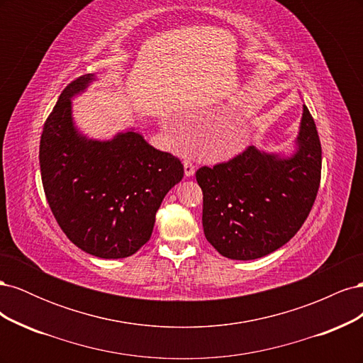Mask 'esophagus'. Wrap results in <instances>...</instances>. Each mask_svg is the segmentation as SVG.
<instances>
[{"mask_svg":"<svg viewBox=\"0 0 363 363\" xmlns=\"http://www.w3.org/2000/svg\"><path fill=\"white\" fill-rule=\"evenodd\" d=\"M195 174V164L191 160H184V175L186 177H192Z\"/></svg>","mask_w":363,"mask_h":363,"instance_id":"34e87169","label":"esophagus"}]
</instances>
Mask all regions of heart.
Wrapping results in <instances>:
<instances>
[{"instance_id": "obj_1", "label": "heart", "mask_w": 363, "mask_h": 363, "mask_svg": "<svg viewBox=\"0 0 363 363\" xmlns=\"http://www.w3.org/2000/svg\"><path fill=\"white\" fill-rule=\"evenodd\" d=\"M247 142V130L244 125H230L224 128L221 133L215 138L216 152L221 156H232L245 145Z\"/></svg>"}]
</instances>
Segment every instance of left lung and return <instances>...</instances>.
I'll return each mask as SVG.
<instances>
[{"instance_id":"1","label":"left lung","mask_w":363,"mask_h":363,"mask_svg":"<svg viewBox=\"0 0 363 363\" xmlns=\"http://www.w3.org/2000/svg\"><path fill=\"white\" fill-rule=\"evenodd\" d=\"M296 152L283 159L255 147L195 172L203 191V227L224 257L252 260L289 242L309 216L321 182V142L303 106Z\"/></svg>"}]
</instances>
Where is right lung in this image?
Returning a JSON list of instances; mask_svg holds the SVG:
<instances>
[{
	"instance_id": "1",
	"label": "right lung",
	"mask_w": 363,
	"mask_h": 363,
	"mask_svg": "<svg viewBox=\"0 0 363 363\" xmlns=\"http://www.w3.org/2000/svg\"><path fill=\"white\" fill-rule=\"evenodd\" d=\"M94 80L86 74L62 91L40 136L43 191L72 244L101 259L128 257L147 244L164 195L183 179V163L136 131L92 140L74 127L71 96Z\"/></svg>"
}]
</instances>
